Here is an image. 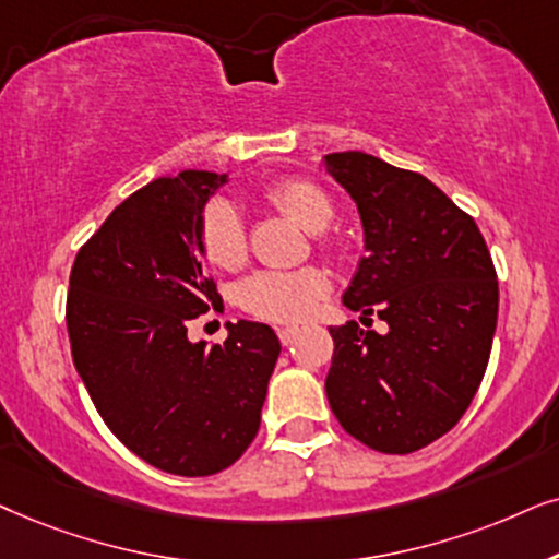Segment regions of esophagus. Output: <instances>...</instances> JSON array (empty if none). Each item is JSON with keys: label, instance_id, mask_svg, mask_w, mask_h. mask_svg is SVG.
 I'll use <instances>...</instances> for the list:
<instances>
[{"label": "esophagus", "instance_id": "esophagus-1", "mask_svg": "<svg viewBox=\"0 0 559 559\" xmlns=\"http://www.w3.org/2000/svg\"><path fill=\"white\" fill-rule=\"evenodd\" d=\"M278 340L284 342V345H292V342L296 340V334H299V326H292V324H286V326H278Z\"/></svg>", "mask_w": 559, "mask_h": 559}]
</instances>
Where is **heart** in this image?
Instances as JSON below:
<instances>
[{
  "mask_svg": "<svg viewBox=\"0 0 559 559\" xmlns=\"http://www.w3.org/2000/svg\"><path fill=\"white\" fill-rule=\"evenodd\" d=\"M265 199L301 227L324 229L334 217V204L322 186L309 178H281L265 189ZM197 245L206 263L237 271L248 260V233L242 214L229 199H212L197 222ZM330 273L319 265L294 271H258L235 286V304L267 322H301L330 294Z\"/></svg>",
  "mask_w": 559,
  "mask_h": 559,
  "instance_id": "b5f03b06",
  "label": "heart"
}]
</instances>
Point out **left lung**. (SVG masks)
Returning <instances> with one entry per match:
<instances>
[{
    "mask_svg": "<svg viewBox=\"0 0 559 559\" xmlns=\"http://www.w3.org/2000/svg\"><path fill=\"white\" fill-rule=\"evenodd\" d=\"M324 160L366 229L342 304L389 324L385 334L330 326L326 399L357 442L408 455L448 435L478 391L498 319L496 267L475 219L429 178L357 151Z\"/></svg>",
    "mask_w": 559,
    "mask_h": 559,
    "instance_id": "left-lung-1",
    "label": "left lung"
}]
</instances>
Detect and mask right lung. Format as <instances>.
<instances>
[{
    "label": "right lung",
    "instance_id": "1",
    "mask_svg": "<svg viewBox=\"0 0 559 559\" xmlns=\"http://www.w3.org/2000/svg\"><path fill=\"white\" fill-rule=\"evenodd\" d=\"M225 176L183 170L130 193L73 260L71 355L111 435L158 471L214 475L260 429L281 342L267 324H229L222 345L189 342L219 301L197 222Z\"/></svg>",
    "mask_w": 559,
    "mask_h": 559
}]
</instances>
